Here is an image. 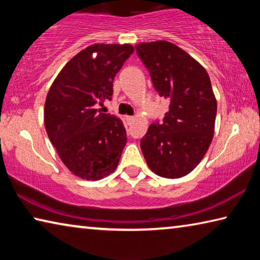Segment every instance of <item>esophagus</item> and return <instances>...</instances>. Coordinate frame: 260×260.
Returning a JSON list of instances; mask_svg holds the SVG:
<instances>
[{
    "label": "esophagus",
    "instance_id": "esophagus-1",
    "mask_svg": "<svg viewBox=\"0 0 260 260\" xmlns=\"http://www.w3.org/2000/svg\"><path fill=\"white\" fill-rule=\"evenodd\" d=\"M134 119H135V118H134L133 116H127V117H126V121H127V124H128V125L133 124Z\"/></svg>",
    "mask_w": 260,
    "mask_h": 260
}]
</instances>
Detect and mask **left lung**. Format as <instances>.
<instances>
[{
	"instance_id": "left-lung-1",
	"label": "left lung",
	"mask_w": 260,
	"mask_h": 260,
	"mask_svg": "<svg viewBox=\"0 0 260 260\" xmlns=\"http://www.w3.org/2000/svg\"><path fill=\"white\" fill-rule=\"evenodd\" d=\"M135 49L157 93L170 100L162 122L151 124L141 140V150L157 175L184 177L200 164L213 138L217 101L210 77L171 42L140 43Z\"/></svg>"
}]
</instances>
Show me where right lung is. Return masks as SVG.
Listing matches in <instances>:
<instances>
[{
	"label": "right lung",
	"instance_id": "obj_1",
	"mask_svg": "<svg viewBox=\"0 0 260 260\" xmlns=\"http://www.w3.org/2000/svg\"><path fill=\"white\" fill-rule=\"evenodd\" d=\"M133 51L131 45L87 47L61 69L48 91L47 134L61 161L81 179H102L119 162L127 142L125 127L95 105L111 100L113 79Z\"/></svg>",
	"mask_w": 260,
	"mask_h": 260
}]
</instances>
